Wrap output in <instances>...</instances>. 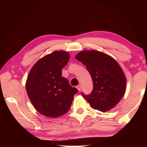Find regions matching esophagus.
<instances>
[{
  "instance_id": "obj_1",
  "label": "esophagus",
  "mask_w": 147,
  "mask_h": 147,
  "mask_svg": "<svg viewBox=\"0 0 147 147\" xmlns=\"http://www.w3.org/2000/svg\"><path fill=\"white\" fill-rule=\"evenodd\" d=\"M76 88L78 90V91H81V90H82V86H81V85H78L76 86Z\"/></svg>"
}]
</instances>
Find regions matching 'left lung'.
<instances>
[{
	"label": "left lung",
	"mask_w": 147,
	"mask_h": 147,
	"mask_svg": "<svg viewBox=\"0 0 147 147\" xmlns=\"http://www.w3.org/2000/svg\"><path fill=\"white\" fill-rule=\"evenodd\" d=\"M86 66L93 88L91 93L82 95L92 107L106 112L116 105L126 92V80L123 70L111 56L96 51H85L76 56Z\"/></svg>",
	"instance_id": "8db88e82"
}]
</instances>
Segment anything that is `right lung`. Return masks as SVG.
Here are the masks:
<instances>
[{
  "instance_id": "obj_1",
  "label": "right lung",
  "mask_w": 147,
  "mask_h": 147,
  "mask_svg": "<svg viewBox=\"0 0 147 147\" xmlns=\"http://www.w3.org/2000/svg\"><path fill=\"white\" fill-rule=\"evenodd\" d=\"M69 59L67 52L54 51L40 59L28 76L26 89L28 97L36 110L47 117L65 114L78 92L62 77V69Z\"/></svg>"
}]
</instances>
